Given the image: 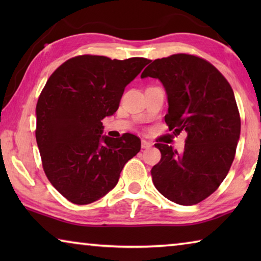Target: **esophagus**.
<instances>
[{
	"instance_id": "34e87169",
	"label": "esophagus",
	"mask_w": 261,
	"mask_h": 261,
	"mask_svg": "<svg viewBox=\"0 0 261 261\" xmlns=\"http://www.w3.org/2000/svg\"><path fill=\"white\" fill-rule=\"evenodd\" d=\"M149 147H152V143H149V141L145 140V139L141 140V148L146 149V148H149Z\"/></svg>"
}]
</instances>
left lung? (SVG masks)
Here are the masks:
<instances>
[{
    "instance_id": "1",
    "label": "left lung",
    "mask_w": 261,
    "mask_h": 261,
    "mask_svg": "<svg viewBox=\"0 0 261 261\" xmlns=\"http://www.w3.org/2000/svg\"><path fill=\"white\" fill-rule=\"evenodd\" d=\"M140 77L162 83L169 131L188 135L182 153L155 144L161 160L152 168L153 183L170 201L198 204L220 187L235 158L241 117L232 88L214 65L189 54L153 61Z\"/></svg>"
}]
</instances>
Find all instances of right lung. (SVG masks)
<instances>
[{
  "instance_id": "obj_1",
  "label": "right lung",
  "mask_w": 261,
  "mask_h": 261,
  "mask_svg": "<svg viewBox=\"0 0 261 261\" xmlns=\"http://www.w3.org/2000/svg\"><path fill=\"white\" fill-rule=\"evenodd\" d=\"M149 62L76 56L57 68L43 87L35 109L42 167L53 187L73 204L106 196L140 151L135 135L103 136L101 121L115 114L125 86Z\"/></svg>"
}]
</instances>
